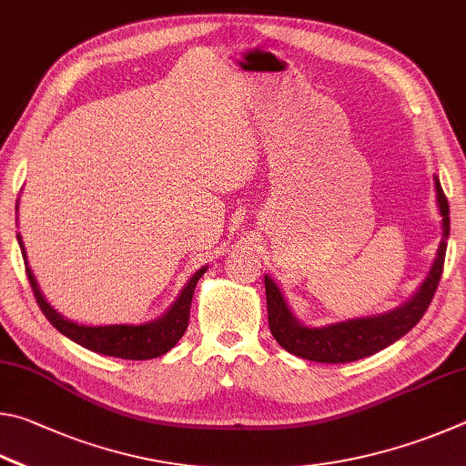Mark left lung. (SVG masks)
<instances>
[{
  "label": "left lung",
  "mask_w": 466,
  "mask_h": 466,
  "mask_svg": "<svg viewBox=\"0 0 466 466\" xmlns=\"http://www.w3.org/2000/svg\"><path fill=\"white\" fill-rule=\"evenodd\" d=\"M436 192L440 212H442L444 238L440 241L438 258L434 266H431L426 282L421 284L418 295H415L410 303H405L403 307L395 309V311L379 317H362V319L333 323L328 325V328H305V325H300L295 317H292L289 305L284 303L282 292L266 276L264 284L268 303V325H270L274 339L279 341L287 352L299 358H305V360L344 364L380 352L382 348H387L399 338H403L413 325H418L423 313L428 311L431 299L436 295L440 279H442L446 239L448 235H451V208H448L446 194L442 190V186H440L438 177Z\"/></svg>",
  "instance_id": "8db88e82"
}]
</instances>
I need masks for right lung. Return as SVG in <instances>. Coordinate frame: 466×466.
Returning <instances> with one entry per match:
<instances>
[{"mask_svg": "<svg viewBox=\"0 0 466 466\" xmlns=\"http://www.w3.org/2000/svg\"><path fill=\"white\" fill-rule=\"evenodd\" d=\"M18 241L22 256L26 259L20 235ZM204 272H207V268H200V270L192 276L190 282H187L184 290L179 292L176 303L171 305L169 311L157 321L145 325H97V328H92V325H77L69 319H63V317L46 303L45 297L40 295L35 276H32L30 268H26L30 289L35 292L40 311L45 313L46 319L51 321L63 336L77 341L79 346L92 350V352L125 358V360H149V358H157L169 352V350L177 344L179 338H182L184 331L187 329L192 295L196 282L200 280V276Z\"/></svg>", "mask_w": 466, "mask_h": 466, "instance_id": "obj_1", "label": "right lung"}]
</instances>
